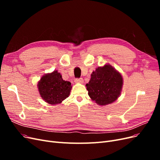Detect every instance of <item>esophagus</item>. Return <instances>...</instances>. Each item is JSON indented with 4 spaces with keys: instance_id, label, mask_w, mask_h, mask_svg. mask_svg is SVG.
<instances>
[{
    "instance_id": "esophagus-1",
    "label": "esophagus",
    "mask_w": 160,
    "mask_h": 160,
    "mask_svg": "<svg viewBox=\"0 0 160 160\" xmlns=\"http://www.w3.org/2000/svg\"><path fill=\"white\" fill-rule=\"evenodd\" d=\"M75 82L77 83H83V79L82 78H76L75 79Z\"/></svg>"
}]
</instances>
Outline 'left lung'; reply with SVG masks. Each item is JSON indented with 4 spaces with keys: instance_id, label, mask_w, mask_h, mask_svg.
I'll list each match as a JSON object with an SVG mask.
<instances>
[{
    "instance_id": "left-lung-1",
    "label": "left lung",
    "mask_w": 160,
    "mask_h": 160,
    "mask_svg": "<svg viewBox=\"0 0 160 160\" xmlns=\"http://www.w3.org/2000/svg\"><path fill=\"white\" fill-rule=\"evenodd\" d=\"M122 85V75L109 65L96 69L86 84L89 96L100 105L114 102L121 94Z\"/></svg>"
}]
</instances>
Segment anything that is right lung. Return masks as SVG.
<instances>
[{
  "label": "right lung",
  "mask_w": 160,
  "mask_h": 160,
  "mask_svg": "<svg viewBox=\"0 0 160 160\" xmlns=\"http://www.w3.org/2000/svg\"><path fill=\"white\" fill-rule=\"evenodd\" d=\"M71 83L62 79L57 71L42 77L38 83L41 97L45 102L51 105L61 103L68 98L71 89Z\"/></svg>",
  "instance_id": "add662e5"
}]
</instances>
